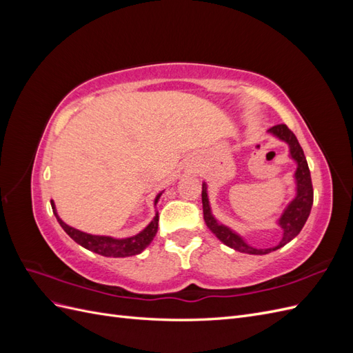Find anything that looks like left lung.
<instances>
[{
	"instance_id": "obj_1",
	"label": "left lung",
	"mask_w": 353,
	"mask_h": 353,
	"mask_svg": "<svg viewBox=\"0 0 353 353\" xmlns=\"http://www.w3.org/2000/svg\"><path fill=\"white\" fill-rule=\"evenodd\" d=\"M266 132L288 145V157H290L296 163V170L293 174L294 197L287 203L285 208L280 213L279 219L275 221L276 227H280L283 232L281 240L279 243L265 249L253 248L252 244H249L244 240V237L240 232L225 225V223L219 222L212 212L208 183L206 181H203L201 184L203 216H205L206 225L213 234H215L219 241H222L223 244L228 245V248L234 250L248 253V254H268L274 250L281 249L287 243H290L297 234L302 231L303 225L309 218V213H311L312 203H314V188H312V181H311V172H309L306 157L303 154L301 144L297 141L296 135L288 130L285 125H275L270 128Z\"/></svg>"
}]
</instances>
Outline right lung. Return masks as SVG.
Listing matches in <instances>:
<instances>
[{
    "label": "right lung",
    "mask_w": 353,
    "mask_h": 353,
    "mask_svg": "<svg viewBox=\"0 0 353 353\" xmlns=\"http://www.w3.org/2000/svg\"><path fill=\"white\" fill-rule=\"evenodd\" d=\"M162 190L160 193L154 197V208H156V215L152 219V222L148 225L141 230L135 236L131 237H125V239H116L112 236H95V234H88L79 231L77 228H73L68 225L66 222H63L61 218L59 216V213L56 210L54 201L51 200V208L52 213L57 218V222L60 223V227L66 231L68 236L81 244L82 248L88 249L94 253H99L101 256H108V258H126V256H134V254H140L148 244H150L156 236L157 228H159V212H157V203L160 196L163 194Z\"/></svg>",
    "instance_id": "1"
}]
</instances>
